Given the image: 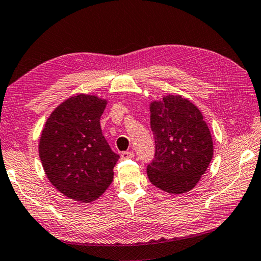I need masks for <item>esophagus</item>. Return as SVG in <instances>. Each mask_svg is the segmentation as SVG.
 Returning <instances> with one entry per match:
<instances>
[{
  "label": "esophagus",
  "mask_w": 261,
  "mask_h": 261,
  "mask_svg": "<svg viewBox=\"0 0 261 261\" xmlns=\"http://www.w3.org/2000/svg\"><path fill=\"white\" fill-rule=\"evenodd\" d=\"M134 151H123V153L121 154V158L122 159H131V158H134Z\"/></svg>",
  "instance_id": "1"
}]
</instances>
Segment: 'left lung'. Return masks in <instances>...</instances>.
Masks as SVG:
<instances>
[{
	"instance_id": "8db88e82",
	"label": "left lung",
	"mask_w": 261,
	"mask_h": 261,
	"mask_svg": "<svg viewBox=\"0 0 261 261\" xmlns=\"http://www.w3.org/2000/svg\"><path fill=\"white\" fill-rule=\"evenodd\" d=\"M155 155L147 165L149 181L170 194L191 191L213 156L209 127L200 110L181 96L163 97L149 105Z\"/></svg>"
}]
</instances>
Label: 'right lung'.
I'll return each instance as SVG.
<instances>
[{"instance_id": "add662e5", "label": "right lung", "mask_w": 261, "mask_h": 261, "mask_svg": "<svg viewBox=\"0 0 261 261\" xmlns=\"http://www.w3.org/2000/svg\"><path fill=\"white\" fill-rule=\"evenodd\" d=\"M106 99L77 94L61 102L46 120L39 144L44 172L56 189L89 203L102 195L120 159L102 136Z\"/></svg>"}]
</instances>
